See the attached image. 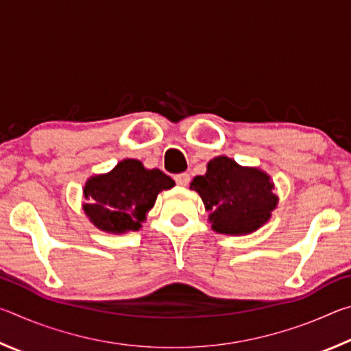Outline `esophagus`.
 <instances>
[{"label": "esophagus", "instance_id": "34e87169", "mask_svg": "<svg viewBox=\"0 0 351 351\" xmlns=\"http://www.w3.org/2000/svg\"><path fill=\"white\" fill-rule=\"evenodd\" d=\"M175 182L178 184V186H187L189 181H190V176L187 173H178L173 176Z\"/></svg>", "mask_w": 351, "mask_h": 351}]
</instances>
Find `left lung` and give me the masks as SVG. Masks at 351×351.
Returning a JSON list of instances; mask_svg holds the SVG:
<instances>
[{
    "instance_id": "8db88e82",
    "label": "left lung",
    "mask_w": 351,
    "mask_h": 351,
    "mask_svg": "<svg viewBox=\"0 0 351 351\" xmlns=\"http://www.w3.org/2000/svg\"><path fill=\"white\" fill-rule=\"evenodd\" d=\"M197 190L207 210L212 229L219 234H251L265 224L276 209L274 184L258 169L241 167L234 159L218 156L207 164L203 176H195Z\"/></svg>"
}]
</instances>
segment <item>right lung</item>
<instances>
[{
	"instance_id": "add662e5",
	"label": "right lung",
	"mask_w": 351,
	"mask_h": 351,
	"mask_svg": "<svg viewBox=\"0 0 351 351\" xmlns=\"http://www.w3.org/2000/svg\"><path fill=\"white\" fill-rule=\"evenodd\" d=\"M173 186L175 181L164 171L147 170L136 159H123L110 173L88 180L83 209L91 223L105 232L138 230L158 193Z\"/></svg>"
}]
</instances>
